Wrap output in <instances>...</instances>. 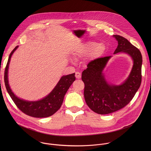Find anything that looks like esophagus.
<instances>
[{
  "label": "esophagus",
  "mask_w": 151,
  "mask_h": 151,
  "mask_svg": "<svg viewBox=\"0 0 151 151\" xmlns=\"http://www.w3.org/2000/svg\"><path fill=\"white\" fill-rule=\"evenodd\" d=\"M75 76H76V77L77 78L80 79V78H81V73H80V72H76Z\"/></svg>",
  "instance_id": "34e87169"
}]
</instances>
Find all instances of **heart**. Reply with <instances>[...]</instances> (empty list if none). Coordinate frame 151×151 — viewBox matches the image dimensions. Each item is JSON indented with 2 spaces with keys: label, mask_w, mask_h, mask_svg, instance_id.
I'll list each match as a JSON object with an SVG mask.
<instances>
[{
  "label": "heart",
  "mask_w": 151,
  "mask_h": 151,
  "mask_svg": "<svg viewBox=\"0 0 151 151\" xmlns=\"http://www.w3.org/2000/svg\"><path fill=\"white\" fill-rule=\"evenodd\" d=\"M106 50V46L102 43H97L94 41H89L80 47L77 48L74 51L76 58L81 57L86 53L92 52V55L95 58L101 57Z\"/></svg>",
  "instance_id": "heart-1"
}]
</instances>
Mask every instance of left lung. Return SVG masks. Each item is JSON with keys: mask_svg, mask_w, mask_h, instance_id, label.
<instances>
[{"mask_svg": "<svg viewBox=\"0 0 151 151\" xmlns=\"http://www.w3.org/2000/svg\"><path fill=\"white\" fill-rule=\"evenodd\" d=\"M118 45L114 55L124 53L129 55L133 65L127 78L121 84H109L104 70L112 57L106 56L91 61L82 73L84 83V98L86 104L94 112L107 114L126 106L132 100L141 83L142 58L139 50L124 37L113 35Z\"/></svg>", "mask_w": 151, "mask_h": 151, "instance_id": "8db88e82", "label": "left lung"}]
</instances>
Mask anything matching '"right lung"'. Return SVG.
Listing matches in <instances>:
<instances>
[{
	"instance_id": "right-lung-1",
	"label": "right lung",
	"mask_w": 151,
	"mask_h": 151,
	"mask_svg": "<svg viewBox=\"0 0 151 151\" xmlns=\"http://www.w3.org/2000/svg\"><path fill=\"white\" fill-rule=\"evenodd\" d=\"M17 46L9 55L4 71V84L11 98L20 110L32 117H47L55 113L61 107L65 94L76 80L75 73L63 76L53 90L42 99L35 101H25L17 97L11 89L8 80V70L12 56L18 48Z\"/></svg>"
}]
</instances>
